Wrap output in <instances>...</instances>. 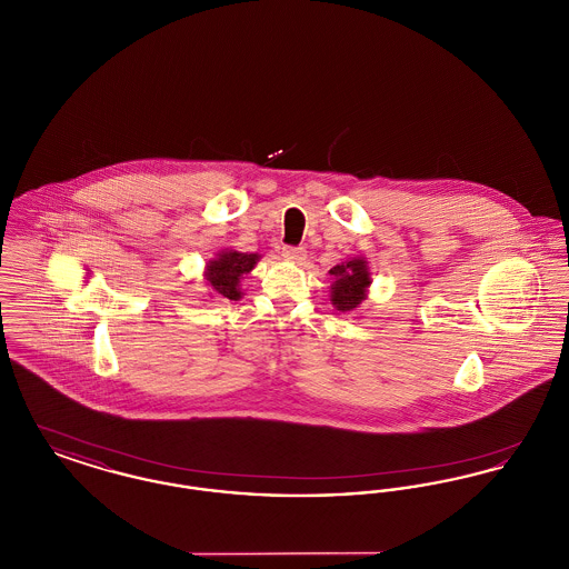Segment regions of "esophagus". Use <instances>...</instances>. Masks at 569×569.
Segmentation results:
<instances>
[{
  "label": "esophagus",
  "mask_w": 569,
  "mask_h": 569,
  "mask_svg": "<svg viewBox=\"0 0 569 569\" xmlns=\"http://www.w3.org/2000/svg\"><path fill=\"white\" fill-rule=\"evenodd\" d=\"M281 256L290 262H302L307 258V251H305V247H283Z\"/></svg>",
  "instance_id": "34e87169"
}]
</instances>
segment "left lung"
<instances>
[{
  "label": "left lung",
  "instance_id": "obj_1",
  "mask_svg": "<svg viewBox=\"0 0 569 569\" xmlns=\"http://www.w3.org/2000/svg\"><path fill=\"white\" fill-rule=\"evenodd\" d=\"M332 288L330 300L339 311H352L365 298L367 288L371 286V272L365 258H353L330 269Z\"/></svg>",
  "mask_w": 569,
  "mask_h": 569
}]
</instances>
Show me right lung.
Instances as JSON below:
<instances>
[{"label":"right lung","mask_w":569,"mask_h":569,"mask_svg":"<svg viewBox=\"0 0 569 569\" xmlns=\"http://www.w3.org/2000/svg\"><path fill=\"white\" fill-rule=\"evenodd\" d=\"M258 253H241L234 249H223L217 253V258L209 260L207 264V281L219 297L239 300L241 298V279L258 264Z\"/></svg>","instance_id":"1"}]
</instances>
